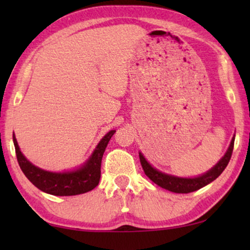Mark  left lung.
<instances>
[{"label": "left lung", "instance_id": "obj_1", "mask_svg": "<svg viewBox=\"0 0 250 250\" xmlns=\"http://www.w3.org/2000/svg\"><path fill=\"white\" fill-rule=\"evenodd\" d=\"M233 146H234V136L231 140L230 146H229L228 151L225 152V155L222 157V159L215 165L213 168L208 170L207 173L203 174V175L197 176V177H179L174 175H168V174L159 172L158 169L153 168L150 164L146 162V159L143 157L141 152L139 153L140 156V162H141L142 168L145 170L146 175L152 181L153 183H156L157 186L162 187L163 189H166L168 191L175 193H189L193 192L204 188L207 184L213 182L214 180H216L218 176L221 175L222 172L225 169V167L228 166L229 162H230L232 151H233Z\"/></svg>", "mask_w": 250, "mask_h": 250}]
</instances>
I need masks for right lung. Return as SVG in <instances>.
<instances>
[{
  "label": "right lung",
  "mask_w": 250,
  "mask_h": 250,
  "mask_svg": "<svg viewBox=\"0 0 250 250\" xmlns=\"http://www.w3.org/2000/svg\"><path fill=\"white\" fill-rule=\"evenodd\" d=\"M116 131L108 132L98 143L90 158L78 169L71 172L53 173L47 172L33 165L20 151L16 136L13 134L17 160L27 179L43 192L53 196H76L93 190L99 184L101 176V160L108 142Z\"/></svg>",
  "instance_id": "obj_1"
}]
</instances>
